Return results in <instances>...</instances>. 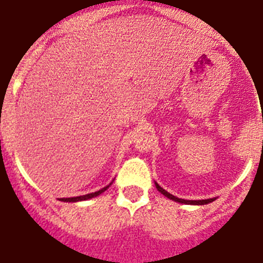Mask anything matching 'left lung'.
Masks as SVG:
<instances>
[{
  "instance_id": "1",
  "label": "left lung",
  "mask_w": 263,
  "mask_h": 263,
  "mask_svg": "<svg viewBox=\"0 0 263 263\" xmlns=\"http://www.w3.org/2000/svg\"><path fill=\"white\" fill-rule=\"evenodd\" d=\"M156 187L157 190L162 194V195H165L166 198H169V199L175 200V202H179V203H185V204H208L210 203V202H213L214 200V198H212V199H202V200H185V199H180V198H176V196H173L172 194H169L168 191H165L164 188L160 187L158 184L156 183Z\"/></svg>"
}]
</instances>
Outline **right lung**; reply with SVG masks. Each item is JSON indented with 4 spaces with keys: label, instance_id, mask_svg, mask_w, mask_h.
Masks as SVG:
<instances>
[{
    "label": "right lung",
    "instance_id": "add662e5",
    "mask_svg": "<svg viewBox=\"0 0 263 263\" xmlns=\"http://www.w3.org/2000/svg\"><path fill=\"white\" fill-rule=\"evenodd\" d=\"M111 184V183H110ZM109 184V185H110ZM109 185H106V187H103L102 190H99V191H95V192H91V194H87V195H82V196H73V198H61L60 200H63V202H79V200H87V199H91V198H94V196H98L101 195L103 191H106L107 188H109Z\"/></svg>",
    "mask_w": 263,
    "mask_h": 263
}]
</instances>
